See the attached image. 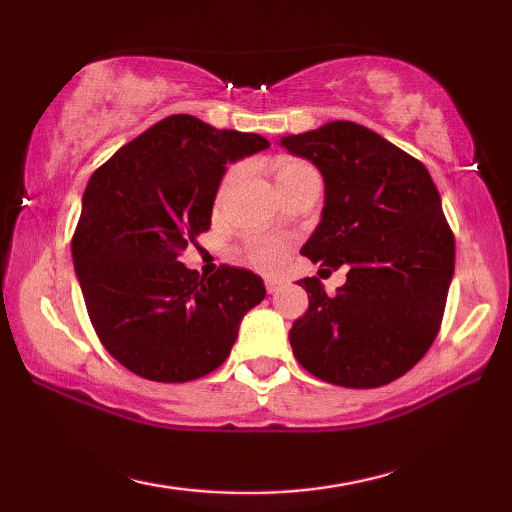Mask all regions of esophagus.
I'll use <instances>...</instances> for the list:
<instances>
[{
    "instance_id": "1",
    "label": "esophagus",
    "mask_w": 512,
    "mask_h": 512,
    "mask_svg": "<svg viewBox=\"0 0 512 512\" xmlns=\"http://www.w3.org/2000/svg\"><path fill=\"white\" fill-rule=\"evenodd\" d=\"M264 284H266V291L268 293H275L277 289L282 287V280H277V277H266Z\"/></svg>"
}]
</instances>
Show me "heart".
Here are the masks:
<instances>
[{
	"label": "heart",
	"instance_id": "1",
	"mask_svg": "<svg viewBox=\"0 0 512 512\" xmlns=\"http://www.w3.org/2000/svg\"><path fill=\"white\" fill-rule=\"evenodd\" d=\"M273 169H275V183H277V187L293 183V180H300V178H318L316 169L311 167L309 162L298 160V158H277L275 164H273ZM239 173H241L239 167L230 169L228 173H225L221 189H219L221 196L228 192L232 185L237 183ZM246 257H248L250 264L257 266V268H262V271H277V268L284 264L287 250H284L282 241L255 239V241H250V244H248Z\"/></svg>",
	"mask_w": 512,
	"mask_h": 512
}]
</instances>
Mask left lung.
Here are the masks:
<instances>
[{
  "instance_id": "obj_1",
  "label": "left lung",
  "mask_w": 512,
  "mask_h": 512,
  "mask_svg": "<svg viewBox=\"0 0 512 512\" xmlns=\"http://www.w3.org/2000/svg\"><path fill=\"white\" fill-rule=\"evenodd\" d=\"M325 180L318 228L300 253L348 280L327 296L298 284L307 314L289 341L300 366L327 384L377 388L418 363L436 339L454 275V235L427 167L354 121L282 137Z\"/></svg>"
}]
</instances>
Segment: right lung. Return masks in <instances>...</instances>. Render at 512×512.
<instances>
[{"label":"right lung","mask_w":512,"mask_h":512,"mask_svg":"<svg viewBox=\"0 0 512 512\" xmlns=\"http://www.w3.org/2000/svg\"><path fill=\"white\" fill-rule=\"evenodd\" d=\"M255 133L171 115L112 155L83 194L72 257L94 332L135 375L180 384L228 359L262 277L221 266L212 277L180 262L201 232L225 164L268 149Z\"/></svg>","instance_id":"add662e5"}]
</instances>
